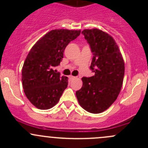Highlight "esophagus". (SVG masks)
Wrapping results in <instances>:
<instances>
[{"label":"esophagus","mask_w":148,"mask_h":148,"mask_svg":"<svg viewBox=\"0 0 148 148\" xmlns=\"http://www.w3.org/2000/svg\"><path fill=\"white\" fill-rule=\"evenodd\" d=\"M69 78L70 80H73V79H75L77 77H74V76H69Z\"/></svg>","instance_id":"esophagus-1"}]
</instances>
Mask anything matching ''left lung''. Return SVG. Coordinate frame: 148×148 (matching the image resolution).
<instances>
[{
    "mask_svg": "<svg viewBox=\"0 0 148 148\" xmlns=\"http://www.w3.org/2000/svg\"><path fill=\"white\" fill-rule=\"evenodd\" d=\"M93 54L90 69L95 75L83 77V85L76 92L78 102L86 111L98 114L117 99L125 75V63L118 46L111 36L97 29L82 32Z\"/></svg>",
    "mask_w": 148,
    "mask_h": 148,
    "instance_id": "8db88e82",
    "label": "left lung"
}]
</instances>
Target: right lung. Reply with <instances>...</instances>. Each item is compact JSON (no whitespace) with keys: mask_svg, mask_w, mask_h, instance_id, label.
<instances>
[{"mask_svg":"<svg viewBox=\"0 0 148 148\" xmlns=\"http://www.w3.org/2000/svg\"><path fill=\"white\" fill-rule=\"evenodd\" d=\"M80 32L79 30H52L30 50L22 68V83L26 97L36 108L53 107L67 87V77H61L54 67L60 64L65 48Z\"/></svg>","mask_w":148,"mask_h":148,"instance_id":"right-lung-1","label":"right lung"}]
</instances>
